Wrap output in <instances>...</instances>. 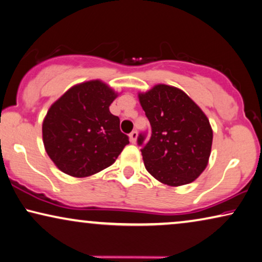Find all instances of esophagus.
<instances>
[{"instance_id":"34e87169","label":"esophagus","mask_w":262,"mask_h":262,"mask_svg":"<svg viewBox=\"0 0 262 262\" xmlns=\"http://www.w3.org/2000/svg\"><path fill=\"white\" fill-rule=\"evenodd\" d=\"M129 139H130L132 143H135L136 142V139H138V132L133 130L130 134H129Z\"/></svg>"}]
</instances>
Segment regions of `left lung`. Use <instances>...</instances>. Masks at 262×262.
I'll return each mask as SVG.
<instances>
[{
	"label": "left lung",
	"mask_w": 262,
	"mask_h": 262,
	"mask_svg": "<svg viewBox=\"0 0 262 262\" xmlns=\"http://www.w3.org/2000/svg\"><path fill=\"white\" fill-rule=\"evenodd\" d=\"M151 135L138 138L144 167L156 180L178 187L193 182L206 169L213 130L205 113L181 89L156 84L139 94Z\"/></svg>",
	"instance_id": "8db88e82"
}]
</instances>
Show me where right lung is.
<instances>
[{"label": "right lung", "instance_id": "right-lung-1", "mask_svg": "<svg viewBox=\"0 0 262 262\" xmlns=\"http://www.w3.org/2000/svg\"><path fill=\"white\" fill-rule=\"evenodd\" d=\"M118 93L100 80L68 89L50 106L42 124L47 154L63 173L85 178L112 166L129 139L109 112Z\"/></svg>", "mask_w": 262, "mask_h": 262}]
</instances>
